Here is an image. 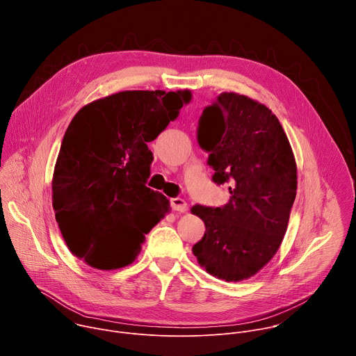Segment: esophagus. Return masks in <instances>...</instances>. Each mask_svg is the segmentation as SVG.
<instances>
[{
  "mask_svg": "<svg viewBox=\"0 0 356 356\" xmlns=\"http://www.w3.org/2000/svg\"><path fill=\"white\" fill-rule=\"evenodd\" d=\"M172 209L177 213H184L187 210V202L183 198H172Z\"/></svg>",
  "mask_w": 356,
  "mask_h": 356,
  "instance_id": "esophagus-1",
  "label": "esophagus"
}]
</instances>
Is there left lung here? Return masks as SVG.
Returning <instances> with one entry per match:
<instances>
[{
  "mask_svg": "<svg viewBox=\"0 0 356 356\" xmlns=\"http://www.w3.org/2000/svg\"><path fill=\"white\" fill-rule=\"evenodd\" d=\"M197 140L210 154L213 181L229 184L231 197L221 207L191 209L206 225L193 253L210 275L239 282L258 273L283 241L297 190L293 150L276 115L235 92L204 108Z\"/></svg>",
  "mask_w": 356,
  "mask_h": 356,
  "instance_id": "left-lung-1",
  "label": "left lung"
}]
</instances>
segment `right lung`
Here are the masks:
<instances>
[{"label":"right lung","instance_id":"obj_1","mask_svg":"<svg viewBox=\"0 0 356 356\" xmlns=\"http://www.w3.org/2000/svg\"><path fill=\"white\" fill-rule=\"evenodd\" d=\"M190 99L188 90L121 91L74 115L52 181L56 221L73 255L101 270L139 255L145 234L170 209L165 195L146 187L154 162L147 142Z\"/></svg>","mask_w":356,"mask_h":356}]
</instances>
